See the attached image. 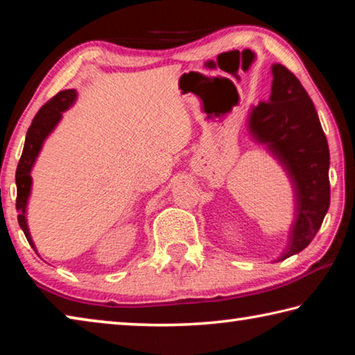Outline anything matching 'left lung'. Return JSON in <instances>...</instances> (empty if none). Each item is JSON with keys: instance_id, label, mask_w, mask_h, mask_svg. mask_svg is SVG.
<instances>
[{"instance_id": "left-lung-1", "label": "left lung", "mask_w": 355, "mask_h": 355, "mask_svg": "<svg viewBox=\"0 0 355 355\" xmlns=\"http://www.w3.org/2000/svg\"><path fill=\"white\" fill-rule=\"evenodd\" d=\"M272 92L250 114V131L279 156L296 189V220L280 260L304 250L330 205L329 146L313 101L285 65H272Z\"/></svg>"}]
</instances>
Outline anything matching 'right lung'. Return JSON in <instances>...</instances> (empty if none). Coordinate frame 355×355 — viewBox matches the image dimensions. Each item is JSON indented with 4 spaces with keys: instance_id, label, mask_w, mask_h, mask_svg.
<instances>
[{
    "instance_id": "right-lung-1",
    "label": "right lung",
    "mask_w": 355,
    "mask_h": 355,
    "mask_svg": "<svg viewBox=\"0 0 355 355\" xmlns=\"http://www.w3.org/2000/svg\"><path fill=\"white\" fill-rule=\"evenodd\" d=\"M76 97V92L73 89H67V91L58 92L51 100H48L46 103L40 107L39 112L35 114L33 119L31 127L28 128L25 147H23L21 158L19 161L15 172V183H17V209H19V224L21 227L23 233L28 239V243L33 245V239L29 236V230L26 225L25 218V209L29 191H31V167L34 164L35 158L42 148L45 137L50 135V131L56 127V123L61 119V112L67 110V107L73 103ZM35 249V248H34Z\"/></svg>"
}]
</instances>
